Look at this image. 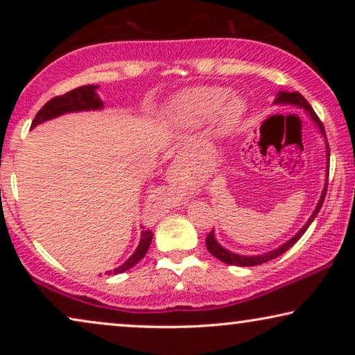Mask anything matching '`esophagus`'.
<instances>
[{"instance_id": "esophagus-1", "label": "esophagus", "mask_w": 355, "mask_h": 355, "mask_svg": "<svg viewBox=\"0 0 355 355\" xmlns=\"http://www.w3.org/2000/svg\"><path fill=\"white\" fill-rule=\"evenodd\" d=\"M174 174H178V173H176V169H174V166H173V168H169V169H168V179H169V181H173Z\"/></svg>"}]
</instances>
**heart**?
Returning <instances> with one entry per match:
<instances>
[{"label": "heart", "instance_id": "b5f03b06", "mask_svg": "<svg viewBox=\"0 0 355 355\" xmlns=\"http://www.w3.org/2000/svg\"><path fill=\"white\" fill-rule=\"evenodd\" d=\"M245 113L244 100L236 95L227 96V90L218 87H198L179 94L168 108L171 123L184 128H196L213 116L218 130H230Z\"/></svg>", "mask_w": 355, "mask_h": 355}]
</instances>
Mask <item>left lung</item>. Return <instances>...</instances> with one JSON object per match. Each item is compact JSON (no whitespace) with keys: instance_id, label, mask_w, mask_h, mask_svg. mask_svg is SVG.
Masks as SVG:
<instances>
[{"instance_id":"obj_1","label":"left lung","mask_w":355,"mask_h":355,"mask_svg":"<svg viewBox=\"0 0 355 355\" xmlns=\"http://www.w3.org/2000/svg\"><path fill=\"white\" fill-rule=\"evenodd\" d=\"M276 103H291V105H297V106H300V108H304L310 114V118H312L315 123H317L320 130H322V134L324 135V137H327L322 121L318 119V116L315 114V111H313L312 106L309 105V101L305 100L304 96L299 94V92H293V94H289V92H279L278 98H276ZM327 157H328V168H329V147H328V142H327ZM328 174H329V169H328ZM327 181H328V176H327ZM327 189H328V182H327V186H324V189H323L322 197H320V202H318L317 208H315V211L312 213V216H310V220L305 223V226L302 227V230H300L297 234L293 237V239L288 241V242H286V244H283L281 247H278V249H276V250H271V252H268V254H265V255H254V257H245V255L232 254V252L226 250L225 247H221L220 244H218L216 239H215V234H213V231H211L210 234L207 236V241H205L208 252H210L211 255H215L218 260L225 261V263H227V265H236V266H255V265H261V263H266V261L276 259V257L283 255L286 250H289L291 247H293L295 242H297L300 237L304 236V232L307 231V227L312 225V221L315 220V216L318 215L320 208H322V205H323L324 196H327Z\"/></svg>"}]
</instances>
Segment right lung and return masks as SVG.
I'll use <instances>...</instances> for the list:
<instances>
[{"instance_id": "1", "label": "right lung", "mask_w": 355, "mask_h": 355, "mask_svg": "<svg viewBox=\"0 0 355 355\" xmlns=\"http://www.w3.org/2000/svg\"><path fill=\"white\" fill-rule=\"evenodd\" d=\"M96 87L95 85H84V87H77V89L67 92L64 95H58L55 98H51L50 101H46L45 105L42 106V110L38 111L35 119L32 121V128H35L37 124L43 123V121L53 119L56 116H61L64 113H71V111H87V110H98L103 106L101 100L96 95ZM153 239V232L150 230L142 231V237H140V244L137 247V250L134 252L132 257L123 263L118 268H114L113 271H106L108 275H118V273H124L125 270L132 268L135 263H139L140 260L144 259L145 254H147L150 242Z\"/></svg>"}]
</instances>
